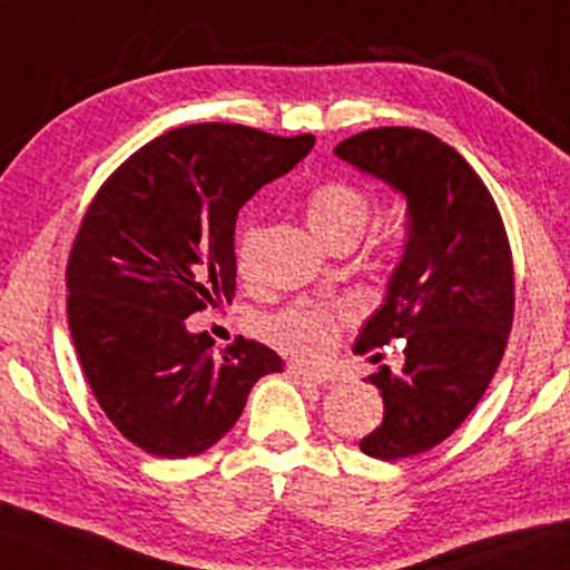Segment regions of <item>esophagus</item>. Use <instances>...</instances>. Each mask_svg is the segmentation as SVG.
Instances as JSON below:
<instances>
[{
  "mask_svg": "<svg viewBox=\"0 0 570 570\" xmlns=\"http://www.w3.org/2000/svg\"><path fill=\"white\" fill-rule=\"evenodd\" d=\"M286 372H289L294 382H299V385H307V387L324 385V382H326V374L313 372V368L303 366V363H289V366H286Z\"/></svg>",
  "mask_w": 570,
  "mask_h": 570,
  "instance_id": "34e87169",
  "label": "esophagus"
}]
</instances>
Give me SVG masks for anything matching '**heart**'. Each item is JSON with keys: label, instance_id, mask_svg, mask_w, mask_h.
<instances>
[{"label": "heart", "instance_id": "heart-1", "mask_svg": "<svg viewBox=\"0 0 570 570\" xmlns=\"http://www.w3.org/2000/svg\"><path fill=\"white\" fill-rule=\"evenodd\" d=\"M372 217V202L358 185L345 180L318 183L305 198V219L315 236L328 244L340 236H361ZM257 242V225L246 223L236 236V267L242 276L249 273L252 252ZM355 307L351 303H299L265 321L263 332L281 351L318 361L332 351L340 332L353 324Z\"/></svg>", "mask_w": 570, "mask_h": 570}]
</instances>
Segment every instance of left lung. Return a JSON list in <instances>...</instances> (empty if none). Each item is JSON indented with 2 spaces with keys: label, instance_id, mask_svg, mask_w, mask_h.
<instances>
[{
  "label": "left lung",
  "instance_id": "8db88e82",
  "mask_svg": "<svg viewBox=\"0 0 570 570\" xmlns=\"http://www.w3.org/2000/svg\"><path fill=\"white\" fill-rule=\"evenodd\" d=\"M334 154L406 196L409 236L385 305L355 353L403 347L401 372L368 374L385 401L382 424L361 441L374 459L435 449L470 416L502 363L515 315V271L502 215L454 148L414 127H376Z\"/></svg>",
  "mask_w": 570,
  "mask_h": 570
}]
</instances>
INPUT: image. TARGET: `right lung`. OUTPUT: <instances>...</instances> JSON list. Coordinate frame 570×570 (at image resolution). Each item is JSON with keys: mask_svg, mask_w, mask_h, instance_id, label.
I'll return each instance as SVG.
<instances>
[{"mask_svg": "<svg viewBox=\"0 0 570 570\" xmlns=\"http://www.w3.org/2000/svg\"><path fill=\"white\" fill-rule=\"evenodd\" d=\"M315 137L242 125L169 129L100 185L66 267L68 328L114 428L164 459L196 456L284 361L255 340L223 353L185 318L236 292L238 209L311 154Z\"/></svg>", "mask_w": 570, "mask_h": 570, "instance_id": "right-lung-1", "label": "right lung"}]
</instances>
